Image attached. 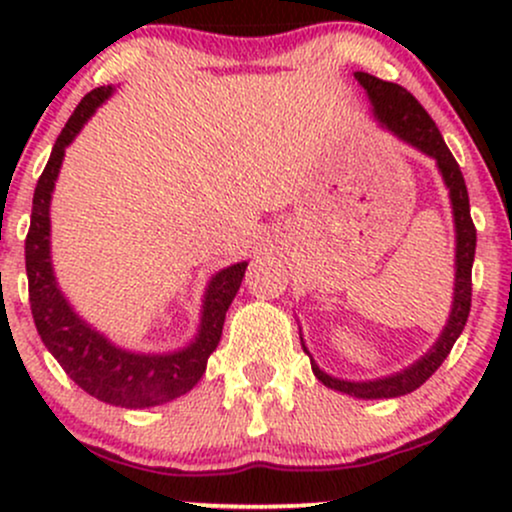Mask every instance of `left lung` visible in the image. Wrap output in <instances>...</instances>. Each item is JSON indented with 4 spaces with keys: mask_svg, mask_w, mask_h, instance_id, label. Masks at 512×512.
I'll return each mask as SVG.
<instances>
[{
    "mask_svg": "<svg viewBox=\"0 0 512 512\" xmlns=\"http://www.w3.org/2000/svg\"><path fill=\"white\" fill-rule=\"evenodd\" d=\"M358 84L366 88L370 103H373V115L378 117V122L383 127L395 132L399 139L416 146L419 151H424L426 156L436 158L440 175H443L445 185L450 190V202H452V216H455V233H457V245H455V296H452V310L448 317V325L440 332L438 342L433 344V349L428 351L424 358L414 363V366L404 368L402 373L387 375V378L378 380H366V383H351V380H339L327 375L325 370L317 368V363L310 358V366H313L315 378L320 383H325L332 390L344 392V395L358 397V399H390V397H402L414 392L416 387H421L431 378L433 373L440 368V363L445 361L450 354L452 344L457 342L464 325H467L469 308H472V264H474V250H477V228H474L472 216H469V195L467 185H464L462 170L457 166L455 156L450 154V149L445 146L443 137H440L436 122L431 120V115L426 113L424 105L416 101L414 96L392 81H383L378 76L356 72ZM303 342V339H301ZM305 349V344H303ZM308 354V349H305ZM310 356V354H308Z\"/></svg>",
    "mask_w": 512,
    "mask_h": 512,
    "instance_id": "obj_1",
    "label": "left lung"
}]
</instances>
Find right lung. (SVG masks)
Listing matches in <instances>:
<instances>
[{
  "mask_svg": "<svg viewBox=\"0 0 512 512\" xmlns=\"http://www.w3.org/2000/svg\"><path fill=\"white\" fill-rule=\"evenodd\" d=\"M113 93V86L93 88L81 98L57 137L48 166L33 195L31 228L26 236L28 301L43 344L57 358L64 373L81 390L105 404L144 409L185 395L207 370V358L221 342L226 310L240 289L248 262L231 264L211 279L202 305V325L195 342L173 354H134L117 349L101 332L86 325L57 289L50 262V199L60 173L64 149L81 132L86 120Z\"/></svg>",
  "mask_w": 512,
  "mask_h": 512,
  "instance_id": "1",
  "label": "right lung"
}]
</instances>
